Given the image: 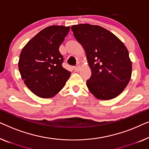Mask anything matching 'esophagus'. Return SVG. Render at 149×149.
<instances>
[{
  "label": "esophagus",
  "instance_id": "1",
  "mask_svg": "<svg viewBox=\"0 0 149 149\" xmlns=\"http://www.w3.org/2000/svg\"><path fill=\"white\" fill-rule=\"evenodd\" d=\"M73 68H74V70L75 71H77V72H78V71L80 70V66H74L73 67Z\"/></svg>",
  "mask_w": 149,
  "mask_h": 149
}]
</instances>
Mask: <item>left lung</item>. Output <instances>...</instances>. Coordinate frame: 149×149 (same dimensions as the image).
I'll list each match as a JSON object with an SVG mask.
<instances>
[{"mask_svg":"<svg viewBox=\"0 0 149 149\" xmlns=\"http://www.w3.org/2000/svg\"><path fill=\"white\" fill-rule=\"evenodd\" d=\"M82 45L91 70L86 85L97 99L110 100L119 95L131 79L132 62L124 44L101 26L83 24L71 27Z\"/></svg>","mask_w":149,"mask_h":149,"instance_id":"obj_1","label":"left lung"}]
</instances>
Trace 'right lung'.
Returning <instances> with one entry per match:
<instances>
[{
  "instance_id": "right-lung-1",
  "label": "right lung",
  "mask_w": 149,
  "mask_h": 149,
  "mask_svg": "<svg viewBox=\"0 0 149 149\" xmlns=\"http://www.w3.org/2000/svg\"><path fill=\"white\" fill-rule=\"evenodd\" d=\"M70 27L51 26L38 32L22 50L18 67L28 88L38 97L49 98L62 89L71 72L63 68L59 47Z\"/></svg>"
}]
</instances>
